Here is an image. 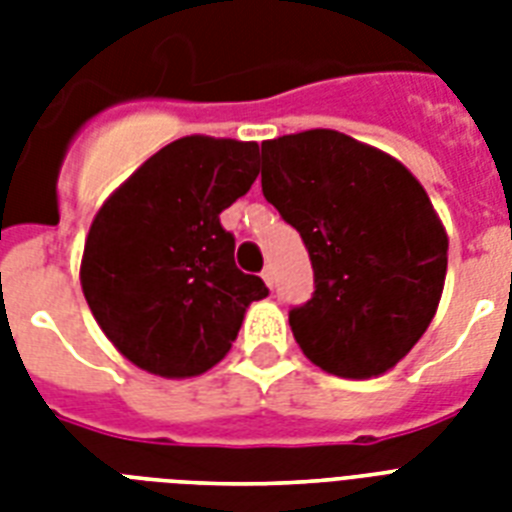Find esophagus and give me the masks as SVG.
I'll return each instance as SVG.
<instances>
[{
	"mask_svg": "<svg viewBox=\"0 0 512 512\" xmlns=\"http://www.w3.org/2000/svg\"><path fill=\"white\" fill-rule=\"evenodd\" d=\"M260 276H263V281L268 284V287H273V268H271V265H265Z\"/></svg>",
	"mask_w": 512,
	"mask_h": 512,
	"instance_id": "34e87169",
	"label": "esophagus"
}]
</instances>
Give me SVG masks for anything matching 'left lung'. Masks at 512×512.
I'll return each instance as SVG.
<instances>
[{
	"mask_svg": "<svg viewBox=\"0 0 512 512\" xmlns=\"http://www.w3.org/2000/svg\"><path fill=\"white\" fill-rule=\"evenodd\" d=\"M263 196L311 255L313 297L289 311L324 372L366 380L414 348L444 292L449 239L420 180L335 130L263 143Z\"/></svg>",
	"mask_w": 512,
	"mask_h": 512,
	"instance_id": "8db88e82",
	"label": "left lung"
}]
</instances>
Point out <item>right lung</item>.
I'll use <instances>...</instances> for the list:
<instances>
[{
  "instance_id": "right-lung-1",
  "label": "right lung",
  "mask_w": 512,
  "mask_h": 512,
  "mask_svg": "<svg viewBox=\"0 0 512 512\" xmlns=\"http://www.w3.org/2000/svg\"><path fill=\"white\" fill-rule=\"evenodd\" d=\"M257 143L191 135L132 172L92 220L82 292L92 316L132 364L159 377H196L231 350L260 276L233 263L220 212L252 188Z\"/></svg>"
}]
</instances>
